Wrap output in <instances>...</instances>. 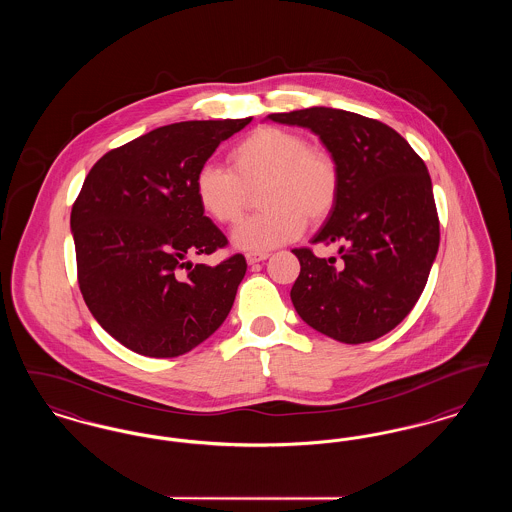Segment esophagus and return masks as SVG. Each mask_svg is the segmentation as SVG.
Returning <instances> with one entry per match:
<instances>
[{
    "mask_svg": "<svg viewBox=\"0 0 512 512\" xmlns=\"http://www.w3.org/2000/svg\"><path fill=\"white\" fill-rule=\"evenodd\" d=\"M245 259H247V265H257V263L267 261L268 253H247Z\"/></svg>",
    "mask_w": 512,
    "mask_h": 512,
    "instance_id": "34e87169",
    "label": "esophagus"
}]
</instances>
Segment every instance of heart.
<instances>
[{
  "instance_id": "obj_1",
  "label": "heart",
  "mask_w": 512,
  "mask_h": 512,
  "mask_svg": "<svg viewBox=\"0 0 512 512\" xmlns=\"http://www.w3.org/2000/svg\"><path fill=\"white\" fill-rule=\"evenodd\" d=\"M230 169L203 165L194 180L195 199L207 217L234 224L244 215L249 192L263 186L267 211L245 219L232 234L238 249L265 253L297 240L305 222L328 219L340 197V169L330 153L288 128L259 126L228 151Z\"/></svg>"
}]
</instances>
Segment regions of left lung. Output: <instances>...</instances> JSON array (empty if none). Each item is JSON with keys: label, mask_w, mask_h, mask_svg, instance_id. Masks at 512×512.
Here are the masks:
<instances>
[{"label": "left lung", "mask_w": 512, "mask_h": 512, "mask_svg": "<svg viewBox=\"0 0 512 512\" xmlns=\"http://www.w3.org/2000/svg\"><path fill=\"white\" fill-rule=\"evenodd\" d=\"M267 119L315 132L340 169V197L313 244H340L341 261L293 249L297 315L320 334L365 343L413 311L438 255L432 180L409 142L384 122L332 107Z\"/></svg>", "instance_id": "1"}]
</instances>
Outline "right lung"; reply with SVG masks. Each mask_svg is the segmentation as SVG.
Instances as JSON below:
<instances>
[{"label": "right lung", "instance_id": "right-lung-1", "mask_svg": "<svg viewBox=\"0 0 512 512\" xmlns=\"http://www.w3.org/2000/svg\"><path fill=\"white\" fill-rule=\"evenodd\" d=\"M251 122H174L111 149L88 172L71 213L78 286L90 313L146 357L192 351L228 317L247 263L190 257L228 244L195 199L197 171Z\"/></svg>", "mask_w": 512, "mask_h": 512}]
</instances>
